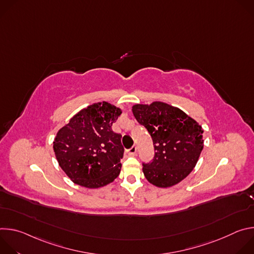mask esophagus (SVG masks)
Here are the masks:
<instances>
[{
	"label": "esophagus",
	"mask_w": 254,
	"mask_h": 254,
	"mask_svg": "<svg viewBox=\"0 0 254 254\" xmlns=\"http://www.w3.org/2000/svg\"><path fill=\"white\" fill-rule=\"evenodd\" d=\"M127 153H128L129 156H135V154H136V147L135 146L131 147L129 150H127Z\"/></svg>",
	"instance_id": "1"
}]
</instances>
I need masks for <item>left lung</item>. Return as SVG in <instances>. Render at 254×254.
Here are the masks:
<instances>
[{
	"mask_svg": "<svg viewBox=\"0 0 254 254\" xmlns=\"http://www.w3.org/2000/svg\"><path fill=\"white\" fill-rule=\"evenodd\" d=\"M131 111L154 142L153 161L142 165L144 177L159 188L177 185L199 160L204 147L202 127L180 108L162 101L134 104Z\"/></svg>",
	"mask_w": 254,
	"mask_h": 254,
	"instance_id": "1",
	"label": "left lung"
}]
</instances>
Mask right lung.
I'll list each match as a JSON object with an SVG mask.
<instances>
[{
	"label": "right lung",
	"mask_w": 254,
	"mask_h": 254,
	"mask_svg": "<svg viewBox=\"0 0 254 254\" xmlns=\"http://www.w3.org/2000/svg\"><path fill=\"white\" fill-rule=\"evenodd\" d=\"M122 110L106 101L93 103L72 117L53 141L59 166L72 182L89 189L104 187L121 173L122 134L113 124Z\"/></svg>",
	"instance_id": "add662e5"
}]
</instances>
